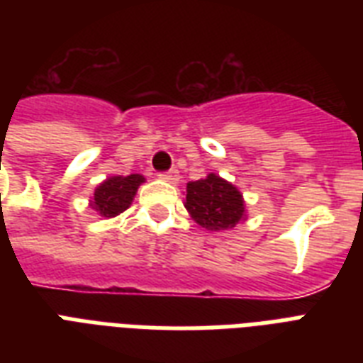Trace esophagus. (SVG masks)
I'll return each instance as SVG.
<instances>
[{"mask_svg":"<svg viewBox=\"0 0 363 363\" xmlns=\"http://www.w3.org/2000/svg\"><path fill=\"white\" fill-rule=\"evenodd\" d=\"M160 179L162 181H167V182H177L179 181V171L177 169H169V171H164V173H160Z\"/></svg>","mask_w":363,"mask_h":363,"instance_id":"esophagus-1","label":"esophagus"}]
</instances>
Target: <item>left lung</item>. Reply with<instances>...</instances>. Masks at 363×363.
<instances>
[{
    "label": "left lung",
    "instance_id": "1",
    "mask_svg": "<svg viewBox=\"0 0 363 363\" xmlns=\"http://www.w3.org/2000/svg\"><path fill=\"white\" fill-rule=\"evenodd\" d=\"M184 207L199 226L211 232L232 230L245 218L241 192L215 173L188 182Z\"/></svg>",
    "mask_w": 363,
    "mask_h": 363
}]
</instances>
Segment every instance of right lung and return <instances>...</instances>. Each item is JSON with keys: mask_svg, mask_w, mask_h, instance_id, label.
Wrapping results in <instances>:
<instances>
[{"mask_svg": "<svg viewBox=\"0 0 363 363\" xmlns=\"http://www.w3.org/2000/svg\"><path fill=\"white\" fill-rule=\"evenodd\" d=\"M145 182L143 175H128V177H109L107 181L101 182L96 192H94L92 209L99 213V216L113 218V216L124 213L131 205V199L135 196L139 184Z\"/></svg>", "mask_w": 363, "mask_h": 363, "instance_id": "add662e5", "label": "right lung"}]
</instances>
